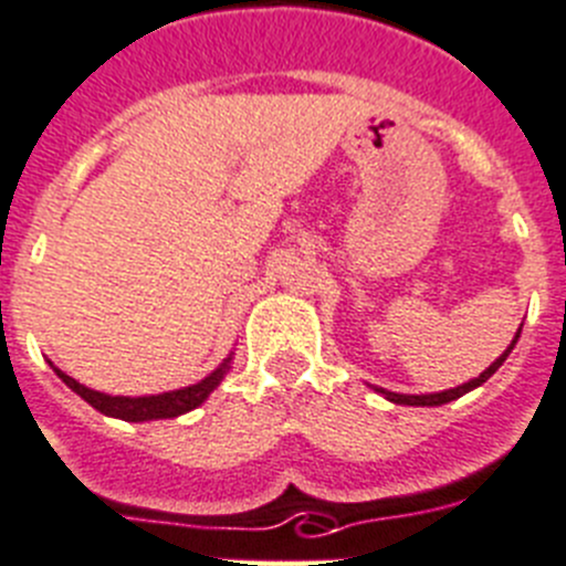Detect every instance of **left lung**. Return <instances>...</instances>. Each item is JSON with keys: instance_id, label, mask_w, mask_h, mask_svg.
Here are the masks:
<instances>
[{"instance_id": "left-lung-1", "label": "left lung", "mask_w": 566, "mask_h": 566, "mask_svg": "<svg viewBox=\"0 0 566 566\" xmlns=\"http://www.w3.org/2000/svg\"><path fill=\"white\" fill-rule=\"evenodd\" d=\"M520 334H522V325H520V331H516V336H513V339H511V345H507L505 350H502V356H496V359L491 361V365L485 367V370L480 373V376L471 378V381H465V385L452 387V390L429 392V396H403V392H390V390H385V387H373V390L381 392V396H385L387 401L403 403V407H440V403H449V401H454V398L465 396V392L476 390V387H480V385H485V381H489V378L494 376L496 370H500L502 361H505L507 356H511V350H513V347H516V342H520Z\"/></svg>"}]
</instances>
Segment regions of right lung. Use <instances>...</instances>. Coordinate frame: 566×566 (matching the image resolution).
I'll return each mask as SVG.
<instances>
[{"mask_svg":"<svg viewBox=\"0 0 566 566\" xmlns=\"http://www.w3.org/2000/svg\"><path fill=\"white\" fill-rule=\"evenodd\" d=\"M230 365H232V354L227 356V359L221 361V365L216 367L210 376H205L201 381H196V385L181 387V390L159 392V396L132 398V396H108V392L92 390V387L75 381V378L66 376L64 370H59V367L50 361V367L55 370V376H59L72 392H77V396L90 403V407H95L97 412L108 415V418H120V421H132V423L159 421V418H179V415H185V412H190V409L201 407V403L210 398V392L216 390L221 381H224V376L230 373Z\"/></svg>","mask_w":566,"mask_h":566,"instance_id":"obj_1","label":"right lung"}]
</instances>
